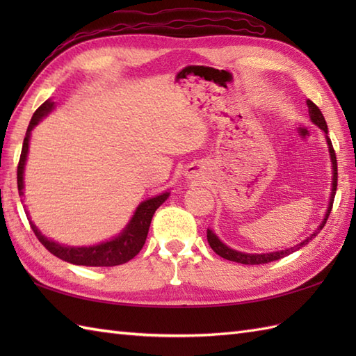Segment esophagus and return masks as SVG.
<instances>
[{
  "mask_svg": "<svg viewBox=\"0 0 356 356\" xmlns=\"http://www.w3.org/2000/svg\"><path fill=\"white\" fill-rule=\"evenodd\" d=\"M200 168H202V166L199 163H191L186 170V176L188 177H195L200 172Z\"/></svg>",
  "mask_w": 356,
  "mask_h": 356,
  "instance_id": "esophagus-1",
  "label": "esophagus"
}]
</instances>
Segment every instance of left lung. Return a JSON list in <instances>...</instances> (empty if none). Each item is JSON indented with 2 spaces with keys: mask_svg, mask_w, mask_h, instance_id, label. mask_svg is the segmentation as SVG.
<instances>
[{
  "mask_svg": "<svg viewBox=\"0 0 356 356\" xmlns=\"http://www.w3.org/2000/svg\"><path fill=\"white\" fill-rule=\"evenodd\" d=\"M307 107H309V116H311V120L315 124L318 125L321 130L326 133V139H327V145H329V153H330V162H332V194H330V202H329V208L326 211V216H324V220L321 222V225L318 226V229H316L311 237H307L306 240L301 241V243L295 245L293 248H289V249H283V251H277V252H269V254H245V252H238L236 251V249H231L226 246L225 243H222L220 240H218V237L216 236V234L208 229L207 231V237H208V243L209 246L213 248V251L217 254L223 257L225 260H229V261H236V263H241V264H264V263H270V261H275V260H280L283 259V257L289 255L295 251H298L300 248H303L305 245L309 243V240H312L316 234H318L323 228L324 225H326L327 218L330 216V211H332V205H334V199H335V193H337V182H338V168H337V156H335V149L334 147H332V142L330 139L327 138V124H326V119H324L323 113L320 111V108L316 107V105L307 99Z\"/></svg>",
  "mask_w": 356,
  "mask_h": 356,
  "instance_id": "8db88e82",
  "label": "left lung"
}]
</instances>
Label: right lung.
I'll list each match as a JSON object with an SVG mask.
<instances>
[{
  "label": "right lung",
  "mask_w": 356,
  "mask_h": 356,
  "mask_svg": "<svg viewBox=\"0 0 356 356\" xmlns=\"http://www.w3.org/2000/svg\"><path fill=\"white\" fill-rule=\"evenodd\" d=\"M51 108H53V102L45 101L41 107L33 113L32 120H30L29 128H27L24 142H22L21 157H19L18 171H17L18 193L21 197L24 195V191H22L24 190V165H26L27 153H29L30 131L33 130V127L38 125V122H40L44 116L49 115ZM168 195L170 193H162L161 195H156V197H151L145 202H142L138 207V209H136L130 223L125 226V229L120 232L118 237L95 246L76 248V246H65V245L56 243V241L42 236L41 231L36 228L32 220H30L26 207H24V211L29 218L30 228L33 229L36 238L41 241L47 251H50L53 255H56L58 259L73 263V264H79V266H118V264H124L127 261H130L140 252V249L143 248V245H145V240L148 236L151 218H153L156 209L161 207L166 199H168Z\"/></svg>",
  "instance_id": "add662e5"
}]
</instances>
